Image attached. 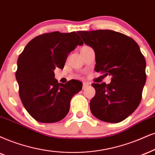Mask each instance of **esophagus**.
Segmentation results:
<instances>
[{
    "label": "esophagus",
    "mask_w": 155,
    "mask_h": 155,
    "mask_svg": "<svg viewBox=\"0 0 155 155\" xmlns=\"http://www.w3.org/2000/svg\"><path fill=\"white\" fill-rule=\"evenodd\" d=\"M90 85V83L88 82H83V89H85L86 88L87 86H89Z\"/></svg>",
    "instance_id": "esophagus-1"
}]
</instances>
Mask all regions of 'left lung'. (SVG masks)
Instances as JSON below:
<instances>
[{"mask_svg": "<svg viewBox=\"0 0 155 155\" xmlns=\"http://www.w3.org/2000/svg\"><path fill=\"white\" fill-rule=\"evenodd\" d=\"M78 33L94 49L95 71L111 76L109 84H92L95 95L90 102L91 113L108 123L124 121L139 106L146 83V61L139 45L132 38L111 30Z\"/></svg>", "mask_w": 155, "mask_h": 155, "instance_id": "obj_1", "label": "left lung"}]
</instances>
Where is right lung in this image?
<instances>
[{"label": "right lung", "mask_w": 155, "mask_h": 155, "mask_svg": "<svg viewBox=\"0 0 155 155\" xmlns=\"http://www.w3.org/2000/svg\"><path fill=\"white\" fill-rule=\"evenodd\" d=\"M83 45L76 32L54 31L34 38L19 55L16 72L19 96L37 121L54 123L68 114L70 101L83 83L76 80L59 83L54 70L63 69L68 54Z\"/></svg>", "instance_id": "add662e5"}]
</instances>
